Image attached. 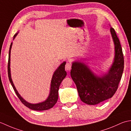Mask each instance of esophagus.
<instances>
[{"mask_svg":"<svg viewBox=\"0 0 131 131\" xmlns=\"http://www.w3.org/2000/svg\"><path fill=\"white\" fill-rule=\"evenodd\" d=\"M71 69V64L70 62H67L65 65V70L69 71Z\"/></svg>","mask_w":131,"mask_h":131,"instance_id":"1","label":"esophagus"}]
</instances>
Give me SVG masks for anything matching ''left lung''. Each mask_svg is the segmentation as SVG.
<instances>
[{
  "instance_id": "8db88e82",
  "label": "left lung",
  "mask_w": 131,
  "mask_h": 131,
  "mask_svg": "<svg viewBox=\"0 0 131 131\" xmlns=\"http://www.w3.org/2000/svg\"><path fill=\"white\" fill-rule=\"evenodd\" d=\"M114 44V58L111 67L101 75L92 71L84 62H72L71 77L76 84L82 101L88 105H96L113 96L118 87L124 69V57L120 41L114 29L110 27Z\"/></svg>"
}]
</instances>
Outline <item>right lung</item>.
Returning <instances> with one entry per match:
<instances>
[{
	"label": "right lung",
	"instance_id": "obj_1",
	"mask_svg": "<svg viewBox=\"0 0 131 131\" xmlns=\"http://www.w3.org/2000/svg\"><path fill=\"white\" fill-rule=\"evenodd\" d=\"M18 34V32L14 35L13 39ZM13 43H11L10 48H9V57H8V78H9V82L10 83L11 85H12V87L13 88L14 91L17 94V96L20 100V101L24 105L26 106V107H29V108L33 110L36 111H43L48 110L49 108L53 107V106L56 104L57 102L58 97V90H59L60 85L61 84V82H62V80L66 77V71L65 70V66L66 62L64 61L61 65L58 66V68L55 70L53 74L52 78L51 83V87H50V91L48 97L47 99L43 102H41L39 103H37V104H31L29 102L26 101L25 100H24L23 97H21L20 94L18 92L17 90H16L15 85H14L12 78H11V74H10V50L12 48Z\"/></svg>",
	"mask_w": 131,
	"mask_h": 131
}]
</instances>
